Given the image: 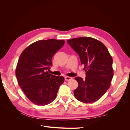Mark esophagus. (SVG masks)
Instances as JSON below:
<instances>
[{"mask_svg":"<svg viewBox=\"0 0 130 130\" xmlns=\"http://www.w3.org/2000/svg\"><path fill=\"white\" fill-rule=\"evenodd\" d=\"M72 79V77H69V76H65L64 77V80L66 81H69Z\"/></svg>","mask_w":130,"mask_h":130,"instance_id":"obj_1","label":"esophagus"}]
</instances>
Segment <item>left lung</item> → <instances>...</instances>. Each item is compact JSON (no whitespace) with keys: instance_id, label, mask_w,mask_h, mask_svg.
<instances>
[{"instance_id":"obj_1","label":"left lung","mask_w":130,"mask_h":130,"mask_svg":"<svg viewBox=\"0 0 130 130\" xmlns=\"http://www.w3.org/2000/svg\"><path fill=\"white\" fill-rule=\"evenodd\" d=\"M67 42L78 55L86 72L85 80L75 78L78 87L74 91V96L82 103H94L104 95L111 85L112 58L103 43L94 38L82 37Z\"/></svg>"}]
</instances>
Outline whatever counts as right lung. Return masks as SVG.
<instances>
[{"mask_svg": "<svg viewBox=\"0 0 130 130\" xmlns=\"http://www.w3.org/2000/svg\"><path fill=\"white\" fill-rule=\"evenodd\" d=\"M63 40H41L30 45L19 56L15 70L18 84L28 99L44 106L55 99L63 76L49 74L52 57L64 44Z\"/></svg>", "mask_w": 130, "mask_h": 130, "instance_id": "add662e5", "label": "right lung"}]
</instances>
